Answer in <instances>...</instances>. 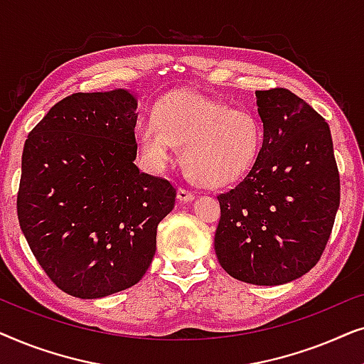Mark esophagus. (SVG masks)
I'll list each match as a JSON object with an SVG mask.
<instances>
[{
    "instance_id": "esophagus-1",
    "label": "esophagus",
    "mask_w": 364,
    "mask_h": 364,
    "mask_svg": "<svg viewBox=\"0 0 364 364\" xmlns=\"http://www.w3.org/2000/svg\"><path fill=\"white\" fill-rule=\"evenodd\" d=\"M177 198L181 202H192L196 196H193V192L191 191H186V188H178L177 191Z\"/></svg>"
}]
</instances>
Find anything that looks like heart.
<instances>
[{"instance_id":"obj_1","label":"heart","mask_w":364,"mask_h":364,"mask_svg":"<svg viewBox=\"0 0 364 364\" xmlns=\"http://www.w3.org/2000/svg\"><path fill=\"white\" fill-rule=\"evenodd\" d=\"M265 131L248 111L197 91H171L154 104L152 119L136 126V142L146 166L164 171L182 146V164L193 181L217 188L240 181L260 156Z\"/></svg>"}]
</instances>
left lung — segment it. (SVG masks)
Instances as JSON below:
<instances>
[{
    "mask_svg": "<svg viewBox=\"0 0 364 364\" xmlns=\"http://www.w3.org/2000/svg\"><path fill=\"white\" fill-rule=\"evenodd\" d=\"M265 141L255 166L220 193L215 253L223 270L250 285L275 287L320 260L340 207L330 126L288 89L257 91Z\"/></svg>",
    "mask_w": 364,
    "mask_h": 364,
    "instance_id": "left-lung-1",
    "label": "left lung"
}]
</instances>
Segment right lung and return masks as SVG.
<instances>
[{
	"label": "right lung",
	"mask_w": 364,
	"mask_h": 364,
	"mask_svg": "<svg viewBox=\"0 0 364 364\" xmlns=\"http://www.w3.org/2000/svg\"><path fill=\"white\" fill-rule=\"evenodd\" d=\"M137 116L127 89L77 92L54 104L24 142L19 227L43 270L73 296L136 285L176 203L171 182L134 164Z\"/></svg>",
	"instance_id": "add662e5"
}]
</instances>
